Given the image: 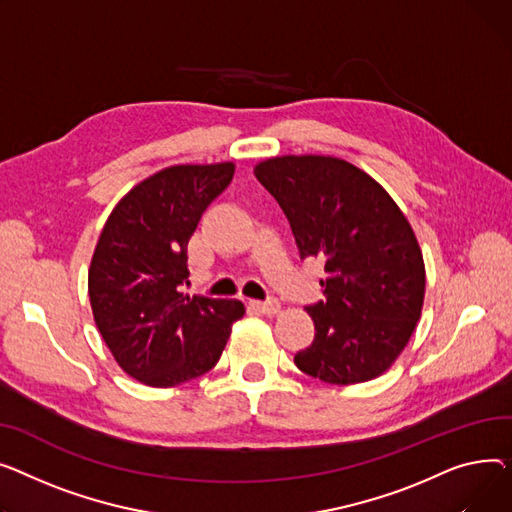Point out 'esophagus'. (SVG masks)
Listing matches in <instances>:
<instances>
[{"label":"esophagus","mask_w":512,"mask_h":512,"mask_svg":"<svg viewBox=\"0 0 512 512\" xmlns=\"http://www.w3.org/2000/svg\"><path fill=\"white\" fill-rule=\"evenodd\" d=\"M250 306L266 316H275L281 310V304L277 302V299H268V302H250Z\"/></svg>","instance_id":"1"}]
</instances>
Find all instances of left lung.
Here are the masks:
<instances>
[{
	"instance_id": "obj_1",
	"label": "left lung",
	"mask_w": 512,
	"mask_h": 512,
	"mask_svg": "<svg viewBox=\"0 0 512 512\" xmlns=\"http://www.w3.org/2000/svg\"><path fill=\"white\" fill-rule=\"evenodd\" d=\"M254 173L289 219L299 256L324 262L326 299L308 308L316 335L295 366L328 384L378 378L407 347L426 295L422 248L403 210L337 157H270Z\"/></svg>"
}]
</instances>
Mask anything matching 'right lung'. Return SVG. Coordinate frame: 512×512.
<instances>
[{
	"label": "right lung",
	"mask_w": 512,
	"mask_h": 512,
	"mask_svg": "<svg viewBox=\"0 0 512 512\" xmlns=\"http://www.w3.org/2000/svg\"><path fill=\"white\" fill-rule=\"evenodd\" d=\"M231 161L171 165L142 179L107 217L88 268V297L117 366L146 386L169 388L215 368L237 299L184 295L188 242L206 206L233 179Z\"/></svg>",
	"instance_id": "add662e5"
}]
</instances>
